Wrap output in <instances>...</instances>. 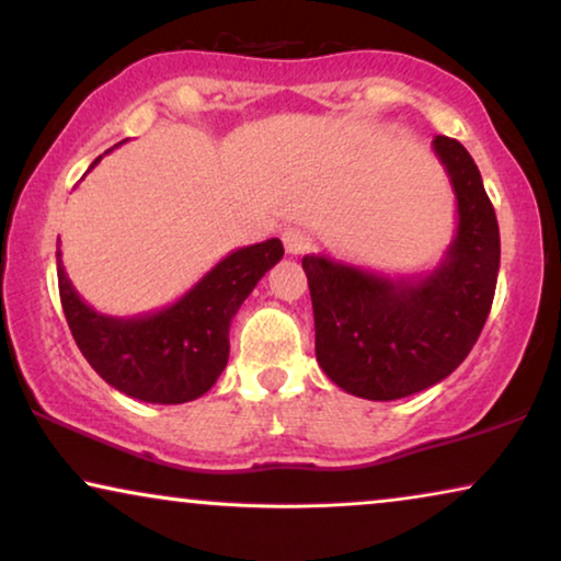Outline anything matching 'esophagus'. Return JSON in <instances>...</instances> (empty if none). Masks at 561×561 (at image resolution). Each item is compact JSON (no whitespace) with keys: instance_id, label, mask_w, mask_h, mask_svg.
I'll return each mask as SVG.
<instances>
[{"instance_id":"1","label":"esophagus","mask_w":561,"mask_h":561,"mask_svg":"<svg viewBox=\"0 0 561 561\" xmlns=\"http://www.w3.org/2000/svg\"><path fill=\"white\" fill-rule=\"evenodd\" d=\"M282 243H285L289 256H300V253H305L310 248V232L293 225V228L282 230Z\"/></svg>"}]
</instances>
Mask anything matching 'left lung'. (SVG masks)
<instances>
[{
    "mask_svg": "<svg viewBox=\"0 0 561 561\" xmlns=\"http://www.w3.org/2000/svg\"><path fill=\"white\" fill-rule=\"evenodd\" d=\"M432 150L458 202L456 238L424 276H393L305 256L316 357L346 393L393 401L445 380L484 329L500 272V228L477 162L456 139Z\"/></svg>",
    "mask_w": 561,
    "mask_h": 561,
    "instance_id": "1",
    "label": "left lung"
}]
</instances>
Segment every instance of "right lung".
<instances>
[{"mask_svg": "<svg viewBox=\"0 0 561 561\" xmlns=\"http://www.w3.org/2000/svg\"><path fill=\"white\" fill-rule=\"evenodd\" d=\"M98 162L101 158L90 170ZM282 256L279 238L238 248L181 300L134 318L90 308L64 272L61 251H56V274L64 316L92 370L131 399L186 403L215 386L230 357L232 316Z\"/></svg>", "mask_w": 561, "mask_h": 561, "instance_id": "1", "label": "right lung"}]
</instances>
